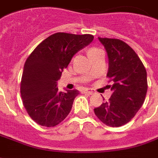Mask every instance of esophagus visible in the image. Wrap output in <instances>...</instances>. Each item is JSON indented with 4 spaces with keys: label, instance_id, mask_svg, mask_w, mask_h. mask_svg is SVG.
<instances>
[{
    "label": "esophagus",
    "instance_id": "esophagus-1",
    "mask_svg": "<svg viewBox=\"0 0 158 158\" xmlns=\"http://www.w3.org/2000/svg\"><path fill=\"white\" fill-rule=\"evenodd\" d=\"M84 92L88 93V94H89V95H92V94H94V91H93L92 89H85Z\"/></svg>",
    "mask_w": 158,
    "mask_h": 158
}]
</instances>
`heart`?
Segmentation results:
<instances>
[{
  "label": "heart",
  "mask_w": 158,
  "mask_h": 158,
  "mask_svg": "<svg viewBox=\"0 0 158 158\" xmlns=\"http://www.w3.org/2000/svg\"><path fill=\"white\" fill-rule=\"evenodd\" d=\"M95 50H98V49H97V48H91V49H89V52H92V51H95Z\"/></svg>",
  "instance_id": "obj_1"
}]
</instances>
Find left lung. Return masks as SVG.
I'll return each mask as SVG.
<instances>
[{
  "label": "left lung",
  "mask_w": 158,
  "mask_h": 158,
  "mask_svg": "<svg viewBox=\"0 0 158 158\" xmlns=\"http://www.w3.org/2000/svg\"><path fill=\"white\" fill-rule=\"evenodd\" d=\"M108 56L106 77L113 80V92L108 102L94 109L107 126L120 127L135 117L144 103L147 75L142 62L128 44L118 39L98 38Z\"/></svg>",
  "instance_id": "1"
}]
</instances>
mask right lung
Instances as JSON below:
<instances>
[{
	"label": "right lung",
	"mask_w": 158,
	"mask_h": 158,
	"mask_svg": "<svg viewBox=\"0 0 158 158\" xmlns=\"http://www.w3.org/2000/svg\"><path fill=\"white\" fill-rule=\"evenodd\" d=\"M91 35L56 33L37 45L23 67L20 92L29 117L54 127L66 118L79 90L58 91L57 80L77 52L92 41Z\"/></svg>",
	"instance_id": "1"
}]
</instances>
